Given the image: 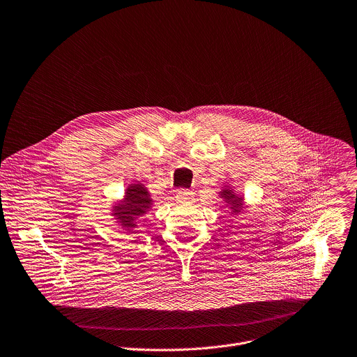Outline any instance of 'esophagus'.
Masks as SVG:
<instances>
[{
  "instance_id": "34e87169",
  "label": "esophagus",
  "mask_w": 357,
  "mask_h": 357,
  "mask_svg": "<svg viewBox=\"0 0 357 357\" xmlns=\"http://www.w3.org/2000/svg\"><path fill=\"white\" fill-rule=\"evenodd\" d=\"M193 196H195V193L188 189H181L176 192V200L179 203H190L193 200Z\"/></svg>"
}]
</instances>
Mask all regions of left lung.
<instances>
[{
    "instance_id": "obj_1",
    "label": "left lung",
    "mask_w": 357,
    "mask_h": 357,
    "mask_svg": "<svg viewBox=\"0 0 357 357\" xmlns=\"http://www.w3.org/2000/svg\"><path fill=\"white\" fill-rule=\"evenodd\" d=\"M221 199H224V202L227 203V206H229L231 214H241L244 210V197L238 196L232 188H229V185H224V188L221 189V192L218 193Z\"/></svg>"
}]
</instances>
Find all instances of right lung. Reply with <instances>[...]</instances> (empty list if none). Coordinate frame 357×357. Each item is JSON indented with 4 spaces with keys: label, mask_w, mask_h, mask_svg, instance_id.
Returning <instances> with one entry per match:
<instances>
[{
    "label": "right lung",
    "mask_w": 357,
    "mask_h": 357,
    "mask_svg": "<svg viewBox=\"0 0 357 357\" xmlns=\"http://www.w3.org/2000/svg\"><path fill=\"white\" fill-rule=\"evenodd\" d=\"M154 206L147 188L137 182L130 183L125 192V197L121 202H116L112 206V215L116 222L128 232H135L133 228L137 227V220L146 214Z\"/></svg>",
    "instance_id": "obj_1"
}]
</instances>
